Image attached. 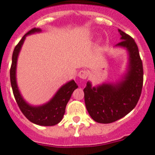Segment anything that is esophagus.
I'll return each instance as SVG.
<instances>
[{"instance_id":"esophagus-1","label":"esophagus","mask_w":155,"mask_h":155,"mask_svg":"<svg viewBox=\"0 0 155 155\" xmlns=\"http://www.w3.org/2000/svg\"><path fill=\"white\" fill-rule=\"evenodd\" d=\"M78 76L79 78H81L83 79H87V76H88V72H87V70H80L78 73Z\"/></svg>"}]
</instances>
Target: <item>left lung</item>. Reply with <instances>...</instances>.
I'll return each mask as SVG.
<instances>
[{
    "instance_id": "8db88e82",
    "label": "left lung",
    "mask_w": 155,
    "mask_h": 155,
    "mask_svg": "<svg viewBox=\"0 0 155 155\" xmlns=\"http://www.w3.org/2000/svg\"><path fill=\"white\" fill-rule=\"evenodd\" d=\"M121 41L117 47L127 49L130 54L128 72L116 84H102L92 87L87 82L84 88L86 107L91 118L99 123H111L126 115L137 105L143 82V63L135 40L118 29Z\"/></svg>"
}]
</instances>
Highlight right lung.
<instances>
[{
	"label": "right lung",
	"mask_w": 155,
	"mask_h": 155,
	"mask_svg": "<svg viewBox=\"0 0 155 155\" xmlns=\"http://www.w3.org/2000/svg\"><path fill=\"white\" fill-rule=\"evenodd\" d=\"M40 31L41 29H36V28L30 29L27 33L24 35L18 44L15 46L12 54V62L10 68V79L13 94L22 114L30 122H33L35 124L50 126H54L61 122L65 112L67 103L69 101L73 91L77 88L78 86L74 80H71L59 89V91L56 93L54 97L48 103L39 107L29 105L24 101L20 94L16 83L15 72L18 55L21 50V45L23 44L25 37L31 33H37Z\"/></svg>",
	"instance_id": "right-lung-1"
}]
</instances>
